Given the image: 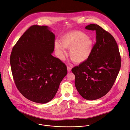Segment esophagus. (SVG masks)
<instances>
[{
    "label": "esophagus",
    "mask_w": 130,
    "mask_h": 130,
    "mask_svg": "<svg viewBox=\"0 0 130 130\" xmlns=\"http://www.w3.org/2000/svg\"><path fill=\"white\" fill-rule=\"evenodd\" d=\"M67 71L68 72H70L71 70V67H70V66H67Z\"/></svg>",
    "instance_id": "1"
}]
</instances>
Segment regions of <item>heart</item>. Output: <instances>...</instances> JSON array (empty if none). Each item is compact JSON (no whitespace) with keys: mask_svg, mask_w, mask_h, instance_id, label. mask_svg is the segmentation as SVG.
Wrapping results in <instances>:
<instances>
[{"mask_svg":"<svg viewBox=\"0 0 130 130\" xmlns=\"http://www.w3.org/2000/svg\"><path fill=\"white\" fill-rule=\"evenodd\" d=\"M94 42L90 37L81 31H73L67 33L62 36L61 43L54 42V48L59 57L64 59L66 51L69 49V56L75 63H81L87 60L93 50Z\"/></svg>","mask_w":130,"mask_h":130,"instance_id":"b5f03b06","label":"heart"}]
</instances>
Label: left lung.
<instances>
[{
  "mask_svg": "<svg viewBox=\"0 0 130 130\" xmlns=\"http://www.w3.org/2000/svg\"><path fill=\"white\" fill-rule=\"evenodd\" d=\"M95 30L96 43L89 58L71 71L80 95L88 100L105 96L112 88L121 67V58L114 37L98 25L85 28Z\"/></svg>",
  "mask_w": 130,
  "mask_h": 130,
  "instance_id": "obj_1",
  "label": "left lung"
}]
</instances>
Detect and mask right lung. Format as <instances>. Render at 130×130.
<instances>
[{
	"mask_svg": "<svg viewBox=\"0 0 130 130\" xmlns=\"http://www.w3.org/2000/svg\"><path fill=\"white\" fill-rule=\"evenodd\" d=\"M55 35L48 26H31L12 49L10 64L15 85L27 99L45 103L55 96L66 66L52 55Z\"/></svg>",
	"mask_w": 130,
	"mask_h": 130,
	"instance_id": "add662e5",
	"label": "right lung"
}]
</instances>
